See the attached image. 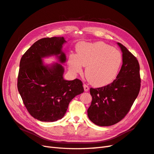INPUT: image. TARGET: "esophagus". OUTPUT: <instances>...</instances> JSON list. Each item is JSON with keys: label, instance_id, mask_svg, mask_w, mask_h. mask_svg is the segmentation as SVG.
I'll return each mask as SVG.
<instances>
[{"label": "esophagus", "instance_id": "1", "mask_svg": "<svg viewBox=\"0 0 154 154\" xmlns=\"http://www.w3.org/2000/svg\"><path fill=\"white\" fill-rule=\"evenodd\" d=\"M83 88H84V91L85 92H87L89 90V87H88L86 84H83Z\"/></svg>", "mask_w": 154, "mask_h": 154}]
</instances>
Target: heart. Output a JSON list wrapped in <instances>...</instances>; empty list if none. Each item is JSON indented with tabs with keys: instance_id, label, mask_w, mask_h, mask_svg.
<instances>
[{
	"instance_id": "obj_1",
	"label": "heart",
	"mask_w": 154,
	"mask_h": 154,
	"mask_svg": "<svg viewBox=\"0 0 154 154\" xmlns=\"http://www.w3.org/2000/svg\"><path fill=\"white\" fill-rule=\"evenodd\" d=\"M77 55L69 56L68 65L72 73H80L85 68L88 82L95 87L110 84L117 76L122 63L119 51L102 42H82L77 45Z\"/></svg>"
}]
</instances>
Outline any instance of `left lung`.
Returning <instances> with one entry per match:
<instances>
[{"label": "left lung", "mask_w": 154, "mask_h": 154, "mask_svg": "<svg viewBox=\"0 0 154 154\" xmlns=\"http://www.w3.org/2000/svg\"><path fill=\"white\" fill-rule=\"evenodd\" d=\"M117 44L123 53V64L116 79L106 86L90 89L92 100L87 110L88 117L101 127L113 125L124 118L140 90L137 60L124 45Z\"/></svg>", "instance_id": "left-lung-1"}]
</instances>
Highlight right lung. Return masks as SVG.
<instances>
[{"instance_id":"add662e5","label":"right lung","mask_w":154,"mask_h":154,"mask_svg":"<svg viewBox=\"0 0 154 154\" xmlns=\"http://www.w3.org/2000/svg\"><path fill=\"white\" fill-rule=\"evenodd\" d=\"M67 42L63 36L44 38L36 41L22 56L17 87L27 111L41 122L62 119L74 97L83 92L81 80L63 78L66 62L62 51ZM55 56L58 63L45 64L43 59Z\"/></svg>"}]
</instances>
